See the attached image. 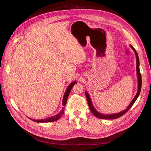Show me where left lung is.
<instances>
[{"instance_id": "obj_1", "label": "left lung", "mask_w": 151, "mask_h": 151, "mask_svg": "<svg viewBox=\"0 0 151 151\" xmlns=\"http://www.w3.org/2000/svg\"><path fill=\"white\" fill-rule=\"evenodd\" d=\"M130 47H131V48L134 50V52L135 54V57H136V61H137V66H136V70H137V79H138V90L137 92L136 95L135 96V97L134 98V99H132V101H131V103H130V104L128 106V107L124 109V110L120 111L119 113H115V114H107V115H104V114H102L101 113L98 112L96 109L94 108V107L93 106V103H92V101H91V98L89 96V94L86 92H85L86 94V96L87 98V100H88V103L89 104V107L91 111L92 112V113L93 115L96 116L98 118H100V119H107V120H111V119H116V118H119L120 116H122V115H124V114L127 112L129 110L130 108L132 106V105L134 104V103L135 102V101L137 100V99L138 98L140 94V90H141V86H142V77H141V74L140 72V68H139V56L137 53L136 52L135 48L132 46V45H130Z\"/></svg>"}]
</instances>
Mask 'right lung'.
<instances>
[{
    "instance_id": "add662e5",
    "label": "right lung",
    "mask_w": 151,
    "mask_h": 151,
    "mask_svg": "<svg viewBox=\"0 0 151 151\" xmlns=\"http://www.w3.org/2000/svg\"><path fill=\"white\" fill-rule=\"evenodd\" d=\"M76 81H74V82H72V83L69 84V86H68L67 87V88L65 91V92L64 93V95H63V100H62V105L63 106V108L62 110L60 111V113H58L57 115H55V116H50V117H48V118H44V119H40V120H35V119H31V118H29L30 120H33V122H38V123H46V122H55L56 120H58L59 118H60L62 114L63 113V112H64V109H65V104L67 103V98H68V95H69L70 93V91L72 88V87L74 86V85L75 84H76Z\"/></svg>"
}]
</instances>
